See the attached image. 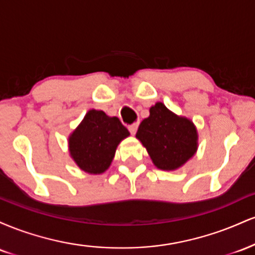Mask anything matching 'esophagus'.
Returning a JSON list of instances; mask_svg holds the SVG:
<instances>
[{
  "label": "esophagus",
  "instance_id": "esophagus-1",
  "mask_svg": "<svg viewBox=\"0 0 255 255\" xmlns=\"http://www.w3.org/2000/svg\"><path fill=\"white\" fill-rule=\"evenodd\" d=\"M137 126H139V124H137V122H135V124H133V125H130V126H128V129H129L131 135H134V134L136 133Z\"/></svg>",
  "mask_w": 255,
  "mask_h": 255
}]
</instances>
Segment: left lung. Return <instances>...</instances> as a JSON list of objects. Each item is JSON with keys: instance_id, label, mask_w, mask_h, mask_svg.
Masks as SVG:
<instances>
[{"instance_id": "8db88e82", "label": "left lung", "mask_w": 255, "mask_h": 255, "mask_svg": "<svg viewBox=\"0 0 255 255\" xmlns=\"http://www.w3.org/2000/svg\"><path fill=\"white\" fill-rule=\"evenodd\" d=\"M160 170H176L198 150V131L191 120L177 116L158 102L150 108V116L142 120L136 131Z\"/></svg>"}]
</instances>
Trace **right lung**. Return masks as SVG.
Wrapping results in <instances>:
<instances>
[{"label": "right lung", "instance_id": "right-lung-1", "mask_svg": "<svg viewBox=\"0 0 255 255\" xmlns=\"http://www.w3.org/2000/svg\"><path fill=\"white\" fill-rule=\"evenodd\" d=\"M127 136L129 131L118 118L92 109L69 135V153L81 170L102 174L109 168L119 144Z\"/></svg>", "mask_w": 255, "mask_h": 255}]
</instances>
